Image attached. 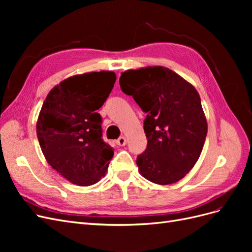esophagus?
Listing matches in <instances>:
<instances>
[{"label": "esophagus", "mask_w": 252, "mask_h": 252, "mask_svg": "<svg viewBox=\"0 0 252 252\" xmlns=\"http://www.w3.org/2000/svg\"><path fill=\"white\" fill-rule=\"evenodd\" d=\"M126 138L125 136H120V138L117 140V144L119 145V146H125L126 145Z\"/></svg>", "instance_id": "esophagus-1"}]
</instances>
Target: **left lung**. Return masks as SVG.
Returning <instances> with one entry per match:
<instances>
[{
	"label": "left lung",
	"instance_id": "8db88e82",
	"mask_svg": "<svg viewBox=\"0 0 252 252\" xmlns=\"http://www.w3.org/2000/svg\"><path fill=\"white\" fill-rule=\"evenodd\" d=\"M120 86L147 113V148L136 158L141 175L158 185L182 180L199 159L207 135L199 93L164 66L122 72Z\"/></svg>",
	"mask_w": 252,
	"mask_h": 252
}]
</instances>
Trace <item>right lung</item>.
Listing matches in <instances>:
<instances>
[{"instance_id": "right-lung-1", "label": "right lung", "mask_w": 252, "mask_h": 252, "mask_svg": "<svg viewBox=\"0 0 252 252\" xmlns=\"http://www.w3.org/2000/svg\"><path fill=\"white\" fill-rule=\"evenodd\" d=\"M117 75L113 71L75 74L53 87L36 121V135L47 163L78 186L105 177L113 150L102 140L96 112L107 100Z\"/></svg>"}]
</instances>
